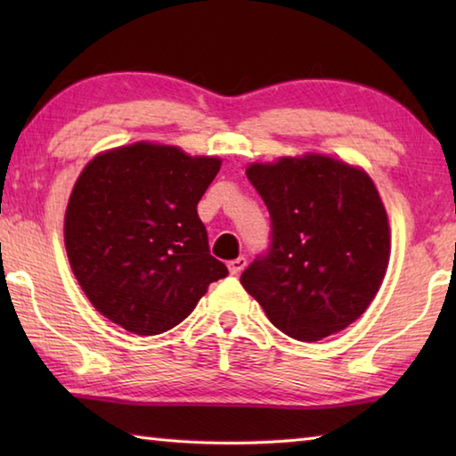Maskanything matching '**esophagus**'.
<instances>
[{"instance_id": "obj_1", "label": "esophagus", "mask_w": 456, "mask_h": 456, "mask_svg": "<svg viewBox=\"0 0 456 456\" xmlns=\"http://www.w3.org/2000/svg\"><path fill=\"white\" fill-rule=\"evenodd\" d=\"M245 265H247V259L241 256V257H237V259H231L229 264H227V267H229V272H231V275H239L245 269Z\"/></svg>"}]
</instances>
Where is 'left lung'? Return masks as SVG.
Returning <instances> with one entry per match:
<instances>
[{
  "label": "left lung",
  "instance_id": "8db88e82",
  "mask_svg": "<svg viewBox=\"0 0 456 456\" xmlns=\"http://www.w3.org/2000/svg\"><path fill=\"white\" fill-rule=\"evenodd\" d=\"M247 179L272 219L267 251L241 273L247 293L299 342L348 328L374 299L390 257L372 179L322 154L251 165Z\"/></svg>",
  "mask_w": 456,
  "mask_h": 456
}]
</instances>
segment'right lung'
<instances>
[{"label": "right lung", "mask_w": 456, "mask_h": 456, "mask_svg": "<svg viewBox=\"0 0 456 456\" xmlns=\"http://www.w3.org/2000/svg\"><path fill=\"white\" fill-rule=\"evenodd\" d=\"M221 168L213 157L136 142L84 168L64 241L92 305L138 336L175 328L229 272L209 251L197 205Z\"/></svg>", "instance_id": "obj_1"}]
</instances>
